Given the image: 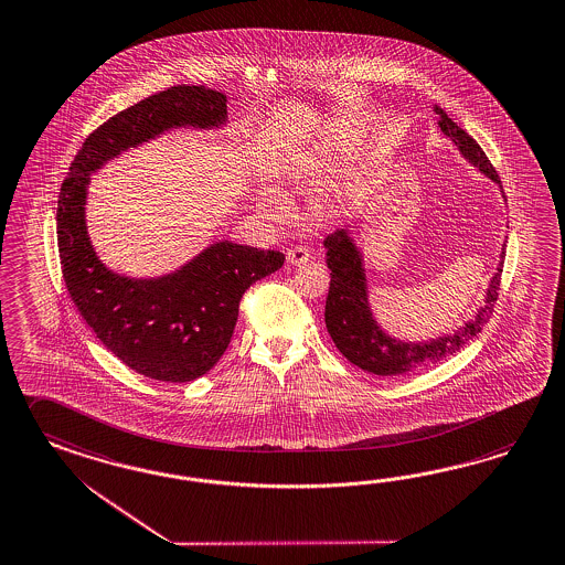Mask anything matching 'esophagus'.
I'll return each instance as SVG.
<instances>
[{"label": "esophagus", "instance_id": "obj_1", "mask_svg": "<svg viewBox=\"0 0 565 565\" xmlns=\"http://www.w3.org/2000/svg\"><path fill=\"white\" fill-rule=\"evenodd\" d=\"M311 258V249L305 246H292L289 252H287V260L292 266H301L305 262Z\"/></svg>", "mask_w": 565, "mask_h": 565}]
</instances>
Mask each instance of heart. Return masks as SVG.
<instances>
[{
	"mask_svg": "<svg viewBox=\"0 0 565 565\" xmlns=\"http://www.w3.org/2000/svg\"><path fill=\"white\" fill-rule=\"evenodd\" d=\"M342 149H344V151H347V147H342Z\"/></svg>",
	"mask_w": 565,
	"mask_h": 565,
	"instance_id": "1",
	"label": "heart"
}]
</instances>
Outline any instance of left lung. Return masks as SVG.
Wrapping results in <instances>:
<instances>
[{
  "mask_svg": "<svg viewBox=\"0 0 565 565\" xmlns=\"http://www.w3.org/2000/svg\"><path fill=\"white\" fill-rule=\"evenodd\" d=\"M435 113L438 115V127L452 139L455 146L459 147L465 160L471 161L479 168L481 174L492 178L495 184H500V178L483 149L478 146V141L471 135H467L457 122H452L440 106H435ZM323 246L328 249V268L332 270L330 290L326 299V328L332 335L333 344L348 361L361 366L362 371L379 376L405 375L445 361L459 348H463L471 338H476L481 332L483 323L490 319L493 303L498 299L500 275L507 254V246H502V260L498 264V270L493 273L490 287L486 290L483 307H479L473 319L457 328L455 333H445L426 342H402L383 332L375 321L369 303L364 260L361 249L350 237V232H333L326 237Z\"/></svg>",
  "mask_w": 565,
  "mask_h": 565,
  "instance_id": "8db88e82",
  "label": "left lung"
}]
</instances>
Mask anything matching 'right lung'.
<instances>
[{"label":"right lung","instance_id":"obj_1","mask_svg":"<svg viewBox=\"0 0 565 565\" xmlns=\"http://www.w3.org/2000/svg\"><path fill=\"white\" fill-rule=\"evenodd\" d=\"M225 122L227 96L217 89H163L89 132L58 192V258L73 303L116 359L166 383L194 381L217 364L232 342L244 292L278 270L285 254L217 242L170 275H116L87 235L89 174L166 130L217 129Z\"/></svg>","mask_w":565,"mask_h":565}]
</instances>
